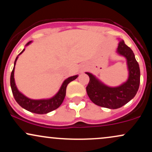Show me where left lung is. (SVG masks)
<instances>
[{
  "label": "left lung",
  "mask_w": 152,
  "mask_h": 152,
  "mask_svg": "<svg viewBox=\"0 0 152 152\" xmlns=\"http://www.w3.org/2000/svg\"><path fill=\"white\" fill-rule=\"evenodd\" d=\"M117 53L126 58L129 78L117 87H109L102 83L93 74L86 72L89 82L86 92L91 102L99 106L116 109L130 102L137 94L140 83V69L135 56L123 40L118 43Z\"/></svg>",
  "instance_id": "obj_1"
}]
</instances>
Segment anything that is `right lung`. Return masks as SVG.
<instances>
[{
    "label": "right lung",
    "mask_w": 152,
    "mask_h": 152,
    "mask_svg": "<svg viewBox=\"0 0 152 152\" xmlns=\"http://www.w3.org/2000/svg\"><path fill=\"white\" fill-rule=\"evenodd\" d=\"M31 43V41L28 42L26 44V46L30 44ZM24 50H25V48L18 54V56L21 54ZM17 59H18V56L15 58L14 62V67H13V71L11 72V75H10V87H11L12 93H13V95L16 102L22 108L27 110V111L38 114H47V113L50 112V111H53V110L58 109L59 106H61V104H62V102H64V99L65 98L66 90L67 85L71 81L76 79L78 77V75L71 76V77L66 78L65 81H64V83H62L58 93L56 94L53 97H52V98L48 99L34 100V99L28 98L26 96H24L23 94L20 93L18 90V88H17L16 85H15L14 79V70Z\"/></svg>",
    "instance_id": "1"
}]
</instances>
